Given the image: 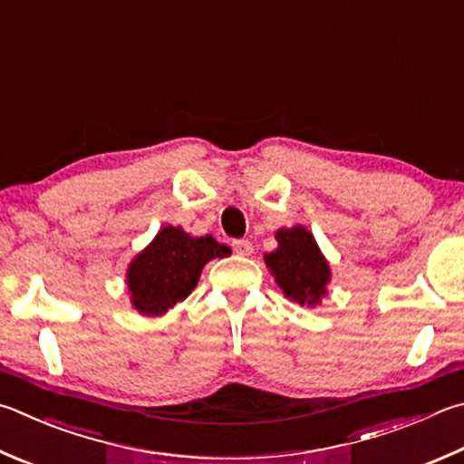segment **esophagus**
<instances>
[{
    "label": "esophagus",
    "instance_id": "1",
    "mask_svg": "<svg viewBox=\"0 0 464 464\" xmlns=\"http://www.w3.org/2000/svg\"><path fill=\"white\" fill-rule=\"evenodd\" d=\"M233 251L237 256H251L254 254V243H251L249 239H237V241H233Z\"/></svg>",
    "mask_w": 464,
    "mask_h": 464
}]
</instances>
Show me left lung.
Segmentation results:
<instances>
[{"mask_svg":"<svg viewBox=\"0 0 464 464\" xmlns=\"http://www.w3.org/2000/svg\"><path fill=\"white\" fill-rule=\"evenodd\" d=\"M277 249L266 254V266L276 277L285 298L300 306L320 304L331 282V266L320 254L313 233L302 225L276 233Z\"/></svg>","mask_w":464,"mask_h":464,"instance_id":"8db88e82","label":"left lung"}]
</instances>
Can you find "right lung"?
Returning <instances> with one entry per match:
<instances>
[{
    "label": "right lung",
    "instance_id": "add662e5",
    "mask_svg": "<svg viewBox=\"0 0 464 464\" xmlns=\"http://www.w3.org/2000/svg\"><path fill=\"white\" fill-rule=\"evenodd\" d=\"M229 254L231 249L210 235L192 237L182 227H162L128 267L125 282L131 306L146 316L168 313L197 288L200 272L210 259Z\"/></svg>",
    "mask_w": 464,
    "mask_h": 464
}]
</instances>
